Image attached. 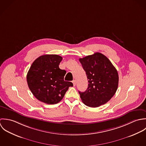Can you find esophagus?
<instances>
[{
    "label": "esophagus",
    "instance_id": "obj_1",
    "mask_svg": "<svg viewBox=\"0 0 146 146\" xmlns=\"http://www.w3.org/2000/svg\"><path fill=\"white\" fill-rule=\"evenodd\" d=\"M72 82H73V86H75L76 85V80H73V81H72Z\"/></svg>",
    "mask_w": 146,
    "mask_h": 146
}]
</instances>
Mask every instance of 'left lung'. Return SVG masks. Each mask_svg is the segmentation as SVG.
<instances>
[{"instance_id":"obj_1","label":"left lung","mask_w":146,"mask_h":146,"mask_svg":"<svg viewBox=\"0 0 146 146\" xmlns=\"http://www.w3.org/2000/svg\"><path fill=\"white\" fill-rule=\"evenodd\" d=\"M79 60L86 72L88 82L85 92L78 91L82 102L94 108L106 104L117 90L118 74L116 69L108 58L99 52Z\"/></svg>"}]
</instances>
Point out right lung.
<instances>
[{
	"label": "right lung",
	"instance_id": "1",
	"mask_svg": "<svg viewBox=\"0 0 146 146\" xmlns=\"http://www.w3.org/2000/svg\"><path fill=\"white\" fill-rule=\"evenodd\" d=\"M62 58L58 55H44L34 60L27 74L29 88L39 101L48 104L60 102L71 82L65 81V70L59 68Z\"/></svg>",
	"mask_w": 146,
	"mask_h": 146
}]
</instances>
